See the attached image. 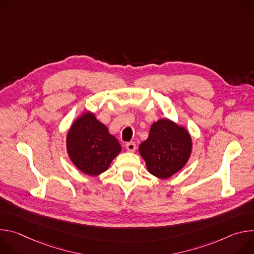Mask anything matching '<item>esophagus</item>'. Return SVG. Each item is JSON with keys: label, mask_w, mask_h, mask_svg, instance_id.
I'll list each match as a JSON object with an SVG mask.
<instances>
[{"label": "esophagus", "mask_w": 254, "mask_h": 254, "mask_svg": "<svg viewBox=\"0 0 254 254\" xmlns=\"http://www.w3.org/2000/svg\"><path fill=\"white\" fill-rule=\"evenodd\" d=\"M126 148L128 152H134L136 149V146L133 141H129V142L126 143Z\"/></svg>", "instance_id": "34e87169"}]
</instances>
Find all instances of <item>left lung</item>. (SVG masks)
Instances as JSON below:
<instances>
[{"mask_svg":"<svg viewBox=\"0 0 254 254\" xmlns=\"http://www.w3.org/2000/svg\"><path fill=\"white\" fill-rule=\"evenodd\" d=\"M138 151L152 175L168 179L187 164L192 138L185 127L161 119L152 125L149 137L139 144Z\"/></svg>","mask_w":254,"mask_h":254,"instance_id":"left-lung-1","label":"left lung"}]
</instances>
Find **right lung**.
Here are the masks:
<instances>
[{
    "label": "right lung",
    "instance_id": "obj_1",
    "mask_svg": "<svg viewBox=\"0 0 254 254\" xmlns=\"http://www.w3.org/2000/svg\"><path fill=\"white\" fill-rule=\"evenodd\" d=\"M66 147L72 163L88 176H98L106 171L122 151L119 140L92 113L83 114L72 124Z\"/></svg>",
    "mask_w": 254,
    "mask_h": 254
}]
</instances>
